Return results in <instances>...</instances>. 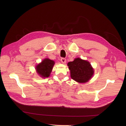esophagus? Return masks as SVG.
<instances>
[{
    "label": "esophagus",
    "instance_id": "esophagus-1",
    "mask_svg": "<svg viewBox=\"0 0 126 126\" xmlns=\"http://www.w3.org/2000/svg\"><path fill=\"white\" fill-rule=\"evenodd\" d=\"M61 62H62V63L64 64V63H66V59H65V58H62L61 59Z\"/></svg>",
    "mask_w": 126,
    "mask_h": 126
}]
</instances>
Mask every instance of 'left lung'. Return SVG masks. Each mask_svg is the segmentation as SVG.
Listing matches in <instances>:
<instances>
[{
  "mask_svg": "<svg viewBox=\"0 0 126 126\" xmlns=\"http://www.w3.org/2000/svg\"><path fill=\"white\" fill-rule=\"evenodd\" d=\"M67 65L71 79L78 83L87 82L94 74V70L90 63L79 58L68 62Z\"/></svg>",
  "mask_w": 126,
  "mask_h": 126,
  "instance_id": "obj_1",
  "label": "left lung"
}]
</instances>
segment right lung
I'll return each mask as SVG.
<instances>
[{
    "label": "right lung",
    "instance_id": "add662e5",
    "mask_svg": "<svg viewBox=\"0 0 126 126\" xmlns=\"http://www.w3.org/2000/svg\"><path fill=\"white\" fill-rule=\"evenodd\" d=\"M55 62L49 59H44L41 63L38 64L36 66L38 74L41 78H48L52 71Z\"/></svg>",
    "mask_w": 126,
    "mask_h": 126
}]
</instances>
